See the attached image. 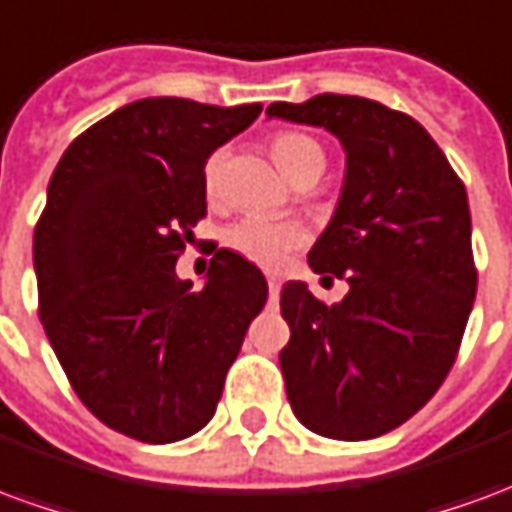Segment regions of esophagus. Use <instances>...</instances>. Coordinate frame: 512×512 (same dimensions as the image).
I'll list each match as a JSON object with an SVG mask.
<instances>
[{
    "label": "esophagus",
    "mask_w": 512,
    "mask_h": 512,
    "mask_svg": "<svg viewBox=\"0 0 512 512\" xmlns=\"http://www.w3.org/2000/svg\"><path fill=\"white\" fill-rule=\"evenodd\" d=\"M268 293H271V299H277V296H279V279L268 277Z\"/></svg>",
    "instance_id": "34e87169"
}]
</instances>
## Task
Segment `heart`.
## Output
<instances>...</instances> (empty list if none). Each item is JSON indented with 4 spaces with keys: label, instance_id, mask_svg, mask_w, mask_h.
I'll return each instance as SVG.
<instances>
[{
    "label": "heart",
    "instance_id": "obj_1",
    "mask_svg": "<svg viewBox=\"0 0 512 512\" xmlns=\"http://www.w3.org/2000/svg\"><path fill=\"white\" fill-rule=\"evenodd\" d=\"M271 153L277 158L279 167L285 169L296 183L307 178L318 180L326 167V153H323L321 142L304 131H277L271 136ZM224 164H227L224 147H216L202 164V194L208 197V202H216L222 197ZM307 238H310L307 230L296 222L244 216L227 227L224 244L230 252L241 255L255 266L279 268L293 249L307 244Z\"/></svg>",
    "mask_w": 512,
    "mask_h": 512
}]
</instances>
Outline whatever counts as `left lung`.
Masks as SVG:
<instances>
[{
    "instance_id": "obj_1",
    "label": "left lung",
    "mask_w": 512,
    "mask_h": 512,
    "mask_svg": "<svg viewBox=\"0 0 512 512\" xmlns=\"http://www.w3.org/2000/svg\"><path fill=\"white\" fill-rule=\"evenodd\" d=\"M266 115L329 128L348 156L307 260L351 290L326 304L288 282L279 299L290 406L321 436L376 439L436 395L461 351L477 293L466 186L414 117L370 98L323 93Z\"/></svg>"
}]
</instances>
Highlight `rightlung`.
Returning <instances> with one entry per match:
<instances>
[{
	"mask_svg": "<svg viewBox=\"0 0 512 512\" xmlns=\"http://www.w3.org/2000/svg\"><path fill=\"white\" fill-rule=\"evenodd\" d=\"M260 104L145 98L73 139L35 224L38 312L73 392L106 428L169 444L208 425L246 329L260 268L219 249L208 282L175 277L205 219L202 164Z\"/></svg>",
	"mask_w": 512,
	"mask_h": 512,
	"instance_id": "right-lung-1",
	"label": "right lung"
}]
</instances>
